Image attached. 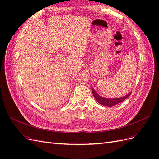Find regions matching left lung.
<instances>
[{"mask_svg":"<svg viewBox=\"0 0 159 159\" xmlns=\"http://www.w3.org/2000/svg\"><path fill=\"white\" fill-rule=\"evenodd\" d=\"M91 90H92V93L94 96L95 99H96L97 102L100 103L102 105H105V106H107V107H112L114 106L115 105H117L118 103H121L123 102L124 100H125L127 98H128L130 95L131 94V92L129 93L127 95L123 96V97L121 98H105L103 97H102L99 95H98L97 93L95 92V91L91 88Z\"/></svg>","mask_w":159,"mask_h":159,"instance_id":"left-lung-1","label":"left lung"}]
</instances>
